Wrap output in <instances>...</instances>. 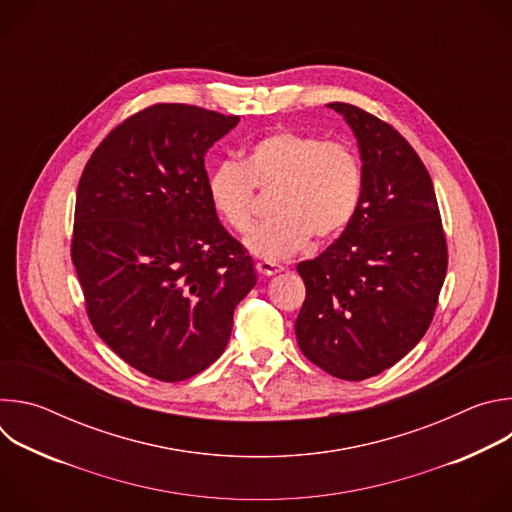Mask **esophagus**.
I'll return each mask as SVG.
<instances>
[{
	"mask_svg": "<svg viewBox=\"0 0 512 512\" xmlns=\"http://www.w3.org/2000/svg\"><path fill=\"white\" fill-rule=\"evenodd\" d=\"M255 267H257V273L263 275V277H269V275H275V273H281V271H283L281 265L271 263V261H259Z\"/></svg>",
	"mask_w": 512,
	"mask_h": 512,
	"instance_id": "obj_1",
	"label": "esophagus"
}]
</instances>
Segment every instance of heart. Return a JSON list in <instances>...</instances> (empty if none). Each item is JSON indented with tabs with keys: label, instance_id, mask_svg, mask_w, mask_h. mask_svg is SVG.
Returning <instances> with one entry per match:
<instances>
[{
	"label": "heart",
	"instance_id": "1",
	"mask_svg": "<svg viewBox=\"0 0 512 512\" xmlns=\"http://www.w3.org/2000/svg\"><path fill=\"white\" fill-rule=\"evenodd\" d=\"M255 188H275V216L245 239V247L257 259L283 261L314 235L328 241L346 231L362 196V164L346 143L277 129L255 139L241 164L221 162L206 178L212 210L235 233L253 227Z\"/></svg>",
	"mask_w": 512,
	"mask_h": 512
}]
</instances>
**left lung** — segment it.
<instances>
[{"label":"left lung","mask_w":512,"mask_h":512,"mask_svg":"<svg viewBox=\"0 0 512 512\" xmlns=\"http://www.w3.org/2000/svg\"><path fill=\"white\" fill-rule=\"evenodd\" d=\"M328 107L358 141L362 196L346 231L298 265L306 300L296 336L316 367L362 381L393 367L427 332L448 247L431 178L407 139L354 105Z\"/></svg>","instance_id":"obj_1"}]
</instances>
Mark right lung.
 Returning a JSON list of instances; mask_svg holds the SVG:
<instances>
[{
    "instance_id": "1",
    "label": "right lung",
    "mask_w": 512,
    "mask_h": 512,
    "mask_svg": "<svg viewBox=\"0 0 512 512\" xmlns=\"http://www.w3.org/2000/svg\"><path fill=\"white\" fill-rule=\"evenodd\" d=\"M239 123L160 103L117 125L77 190L72 263L103 342L158 381L190 379L223 354L253 259L218 223L204 156Z\"/></svg>"
}]
</instances>
